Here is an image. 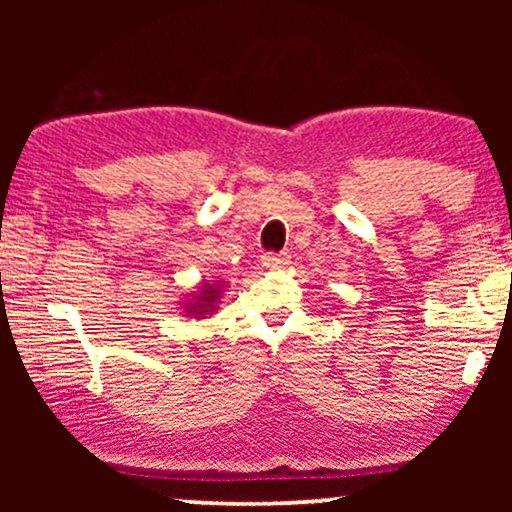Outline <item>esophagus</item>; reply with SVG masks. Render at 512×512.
<instances>
[{
	"label": "esophagus",
	"mask_w": 512,
	"mask_h": 512,
	"mask_svg": "<svg viewBox=\"0 0 512 512\" xmlns=\"http://www.w3.org/2000/svg\"><path fill=\"white\" fill-rule=\"evenodd\" d=\"M286 262H289V255H286V252H279V255H274V252H267V255H262V267L264 269H281Z\"/></svg>",
	"instance_id": "34e87169"
}]
</instances>
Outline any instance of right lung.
<instances>
[{
    "mask_svg": "<svg viewBox=\"0 0 512 512\" xmlns=\"http://www.w3.org/2000/svg\"><path fill=\"white\" fill-rule=\"evenodd\" d=\"M228 281L223 279H202L192 293H187L185 301H180V313L187 320H207L214 313H219L221 296L226 291Z\"/></svg>",
    "mask_w": 512,
    "mask_h": 512,
    "instance_id": "add662e5",
    "label": "right lung"
}]
</instances>
